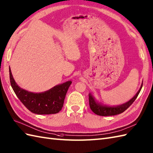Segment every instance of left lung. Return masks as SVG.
Here are the masks:
<instances>
[{
	"instance_id": "obj_1",
	"label": "left lung",
	"mask_w": 153,
	"mask_h": 153,
	"mask_svg": "<svg viewBox=\"0 0 153 153\" xmlns=\"http://www.w3.org/2000/svg\"><path fill=\"white\" fill-rule=\"evenodd\" d=\"M142 86H143V84H141L140 88L136 95L132 98H131L129 101H128L125 104L117 106H110L103 104L101 102H99L96 100L91 93H89L88 94V100H89L90 108L95 114L100 116H112L119 115L120 113H123L133 104V102L137 98L138 94L140 93Z\"/></svg>"
}]
</instances>
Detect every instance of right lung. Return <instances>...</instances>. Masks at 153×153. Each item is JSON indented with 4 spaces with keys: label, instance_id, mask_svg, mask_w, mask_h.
Segmentation results:
<instances>
[{
    "label": "right lung",
    "instance_id": "add662e5",
    "mask_svg": "<svg viewBox=\"0 0 153 153\" xmlns=\"http://www.w3.org/2000/svg\"><path fill=\"white\" fill-rule=\"evenodd\" d=\"M10 79L14 93L23 104L32 113L38 115H49L62 109L64 100L72 81L57 85L42 93H32L21 88L14 80L10 68Z\"/></svg>",
    "mask_w": 153,
    "mask_h": 153
}]
</instances>
